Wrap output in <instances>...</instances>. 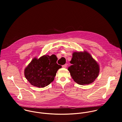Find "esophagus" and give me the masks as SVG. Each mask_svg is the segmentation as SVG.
Here are the masks:
<instances>
[{"label":"esophagus","mask_w":122,"mask_h":122,"mask_svg":"<svg viewBox=\"0 0 122 122\" xmlns=\"http://www.w3.org/2000/svg\"><path fill=\"white\" fill-rule=\"evenodd\" d=\"M67 64H66L65 65L62 66V67H63V68H66V67H67Z\"/></svg>","instance_id":"obj_1"}]
</instances>
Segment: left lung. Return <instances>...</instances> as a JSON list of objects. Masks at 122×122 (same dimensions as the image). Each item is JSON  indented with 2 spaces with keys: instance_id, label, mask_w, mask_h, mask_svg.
<instances>
[{
  "instance_id": "8db88e82",
  "label": "left lung",
  "mask_w": 122,
  "mask_h": 122,
  "mask_svg": "<svg viewBox=\"0 0 122 122\" xmlns=\"http://www.w3.org/2000/svg\"><path fill=\"white\" fill-rule=\"evenodd\" d=\"M68 68L75 82L80 85L92 83L97 78L99 67L97 62L87 52H75Z\"/></svg>"
}]
</instances>
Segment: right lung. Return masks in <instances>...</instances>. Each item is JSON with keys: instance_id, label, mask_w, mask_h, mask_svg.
<instances>
[{"instance_id": "add662e5", "label": "right lung", "mask_w": 122, "mask_h": 122, "mask_svg": "<svg viewBox=\"0 0 122 122\" xmlns=\"http://www.w3.org/2000/svg\"><path fill=\"white\" fill-rule=\"evenodd\" d=\"M57 60L55 55H44L39 59L34 58L25 69V78L33 86L39 88L48 86L62 67L56 63Z\"/></svg>"}]
</instances>
